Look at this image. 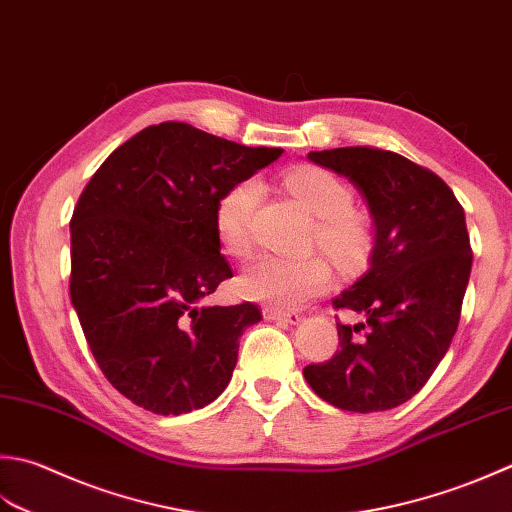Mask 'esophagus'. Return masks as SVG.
<instances>
[{"label":"esophagus","mask_w":512,"mask_h":512,"mask_svg":"<svg viewBox=\"0 0 512 512\" xmlns=\"http://www.w3.org/2000/svg\"><path fill=\"white\" fill-rule=\"evenodd\" d=\"M264 317L270 319V322H286V324H297L299 315L295 310H277V308H264Z\"/></svg>","instance_id":"obj_1"}]
</instances>
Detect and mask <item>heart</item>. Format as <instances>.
<instances>
[{
    "label": "heart",
    "instance_id": "b5f03b06",
    "mask_svg": "<svg viewBox=\"0 0 512 512\" xmlns=\"http://www.w3.org/2000/svg\"><path fill=\"white\" fill-rule=\"evenodd\" d=\"M284 186L315 222L313 242L337 264L362 262L373 244V224L362 210L353 208V190L322 166H295L286 170ZM262 202V184L253 177L239 179L219 195L215 204V233L219 244L233 257H244L253 248V217ZM333 284V270L322 257L262 255L250 262L239 288L248 299L288 310L308 304Z\"/></svg>",
    "mask_w": 512,
    "mask_h": 512
}]
</instances>
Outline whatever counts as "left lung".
<instances>
[{"label":"left lung","mask_w":512,"mask_h":512,"mask_svg":"<svg viewBox=\"0 0 512 512\" xmlns=\"http://www.w3.org/2000/svg\"><path fill=\"white\" fill-rule=\"evenodd\" d=\"M308 159L362 193L375 239L366 273L333 299L366 322L337 324L339 350L304 377L342 410H390L422 390L453 342L473 266L464 208L444 179L390 150L348 146Z\"/></svg>","instance_id":"1"}]
</instances>
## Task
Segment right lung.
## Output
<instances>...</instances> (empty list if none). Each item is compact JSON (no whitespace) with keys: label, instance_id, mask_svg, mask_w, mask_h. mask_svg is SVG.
<instances>
[{"label":"right lung","instance_id":"add662e5","mask_svg":"<svg viewBox=\"0 0 512 512\" xmlns=\"http://www.w3.org/2000/svg\"><path fill=\"white\" fill-rule=\"evenodd\" d=\"M282 153L164 122L90 177L70 219V302L95 362L133 404L182 415L224 393L239 337L262 313L250 302L199 306L233 277L215 204Z\"/></svg>","mask_w":512,"mask_h":512}]
</instances>
